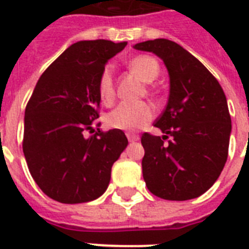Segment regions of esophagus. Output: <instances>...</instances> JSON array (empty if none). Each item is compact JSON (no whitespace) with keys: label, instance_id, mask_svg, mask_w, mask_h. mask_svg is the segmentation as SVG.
Wrapping results in <instances>:
<instances>
[{"label":"esophagus","instance_id":"esophagus-1","mask_svg":"<svg viewBox=\"0 0 249 249\" xmlns=\"http://www.w3.org/2000/svg\"><path fill=\"white\" fill-rule=\"evenodd\" d=\"M126 137H128L129 142H137V141H140V136H138V134H134V133L128 132L126 133Z\"/></svg>","mask_w":249,"mask_h":249}]
</instances>
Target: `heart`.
Returning a JSON list of instances; mask_svg holds the SVG:
<instances>
[{
  "label": "heart",
  "mask_w": 249,
  "mask_h": 249,
  "mask_svg": "<svg viewBox=\"0 0 249 249\" xmlns=\"http://www.w3.org/2000/svg\"><path fill=\"white\" fill-rule=\"evenodd\" d=\"M129 68L144 83H151L159 76L160 64L151 55H137L129 60ZM98 95L102 103L112 105L116 97L115 80L111 66H106L98 79ZM155 109L147 102L141 103H121L106 116V124L112 129L138 130L154 119Z\"/></svg>",
  "instance_id": "1"
}]
</instances>
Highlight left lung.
<instances>
[{
    "label": "left lung",
    "instance_id": "left-lung-1",
    "mask_svg": "<svg viewBox=\"0 0 249 249\" xmlns=\"http://www.w3.org/2000/svg\"><path fill=\"white\" fill-rule=\"evenodd\" d=\"M134 49L160 56L170 80L168 103L154 124L164 136L143 133L141 138L146 186L165 200L200 196L228 160L231 117L224 90L200 60L173 41L156 38Z\"/></svg>",
    "mask_w": 249,
    "mask_h": 249
}]
</instances>
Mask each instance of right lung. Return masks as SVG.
Listing matches in <instances>:
<instances>
[{"instance_id":"right-lung-1","label":"right lung","mask_w":249,"mask_h":249,"mask_svg":"<svg viewBox=\"0 0 249 249\" xmlns=\"http://www.w3.org/2000/svg\"><path fill=\"white\" fill-rule=\"evenodd\" d=\"M125 46L107 40L71 45L41 75L27 103L25 161L42 193L59 203L79 204L101 196L113 163L128 146L120 129H93L101 125L95 121L99 75Z\"/></svg>"}]
</instances>
